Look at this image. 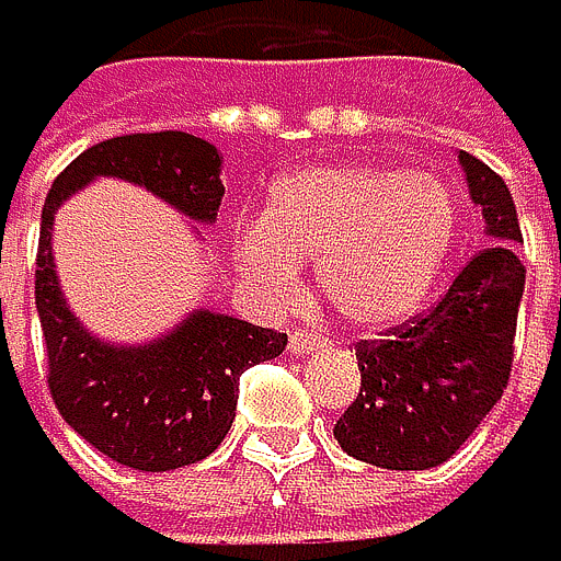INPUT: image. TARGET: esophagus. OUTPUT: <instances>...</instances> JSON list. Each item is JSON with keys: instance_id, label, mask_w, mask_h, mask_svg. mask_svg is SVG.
Returning <instances> with one entry per match:
<instances>
[{"instance_id": "obj_1", "label": "esophagus", "mask_w": 561, "mask_h": 561, "mask_svg": "<svg viewBox=\"0 0 561 561\" xmlns=\"http://www.w3.org/2000/svg\"><path fill=\"white\" fill-rule=\"evenodd\" d=\"M321 345H324V339L318 335V331H307V328L289 331V352H293V356H307V352L321 348Z\"/></svg>"}]
</instances>
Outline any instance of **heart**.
Returning a JSON list of instances; mask_svg holds the SVG:
<instances>
[{"instance_id":"heart-1","label":"heart","mask_w":561,"mask_h":561,"mask_svg":"<svg viewBox=\"0 0 561 561\" xmlns=\"http://www.w3.org/2000/svg\"><path fill=\"white\" fill-rule=\"evenodd\" d=\"M457 230L454 192L436 174L335 163L278 178L261 226L237 237V261L268 304H289L300 265L318 261V289L339 318L387 328L433 293Z\"/></svg>"}]
</instances>
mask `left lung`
<instances>
[{
  "instance_id": "obj_1",
  "label": "left lung",
  "mask_w": 561,
  "mask_h": 561,
  "mask_svg": "<svg viewBox=\"0 0 561 561\" xmlns=\"http://www.w3.org/2000/svg\"><path fill=\"white\" fill-rule=\"evenodd\" d=\"M468 195L482 209L489 248L457 272L430 313L359 342L363 387L335 422L339 447L391 471H426L450 460L503 398L524 296L520 222L506 181L460 152Z\"/></svg>"
}]
</instances>
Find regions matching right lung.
<instances>
[{
	"instance_id": "add662e5",
	"label": "right lung",
	"mask_w": 561,
	"mask_h": 561,
	"mask_svg": "<svg viewBox=\"0 0 561 561\" xmlns=\"http://www.w3.org/2000/svg\"><path fill=\"white\" fill-rule=\"evenodd\" d=\"M219 149L187 131H139L96 142L55 178L41 213L34 300L48 348V391L90 447L135 471H174L209 457L237 415L240 374L283 356L286 335L195 310L146 345L101 342L58 286L51 226L58 205L96 178H122L195 222H216Z\"/></svg>"
}]
</instances>
